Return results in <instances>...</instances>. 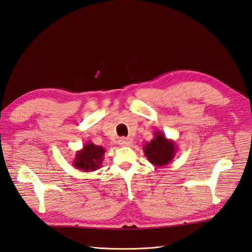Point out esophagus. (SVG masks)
Here are the masks:
<instances>
[{
  "label": "esophagus",
  "mask_w": 252,
  "mask_h": 252,
  "mask_svg": "<svg viewBox=\"0 0 252 252\" xmlns=\"http://www.w3.org/2000/svg\"><path fill=\"white\" fill-rule=\"evenodd\" d=\"M121 147H130L133 144V139L131 137H121L118 141Z\"/></svg>",
  "instance_id": "1"
}]
</instances>
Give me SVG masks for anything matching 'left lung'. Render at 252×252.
I'll return each mask as SVG.
<instances>
[{"label":"left lung","instance_id":"1","mask_svg":"<svg viewBox=\"0 0 252 252\" xmlns=\"http://www.w3.org/2000/svg\"><path fill=\"white\" fill-rule=\"evenodd\" d=\"M153 134L154 138L144 145L145 157L154 166H166L175 158L178 146L172 139L166 138L162 131H156Z\"/></svg>","mask_w":252,"mask_h":252}]
</instances>
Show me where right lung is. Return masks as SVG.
<instances>
[{
	"instance_id": "add662e5",
	"label": "right lung",
	"mask_w": 252,
	"mask_h": 252,
	"mask_svg": "<svg viewBox=\"0 0 252 252\" xmlns=\"http://www.w3.org/2000/svg\"><path fill=\"white\" fill-rule=\"evenodd\" d=\"M104 153L105 149L103 147L96 146L94 143H87L80 151H76L72 166L86 172L98 170L104 158Z\"/></svg>"
}]
</instances>
